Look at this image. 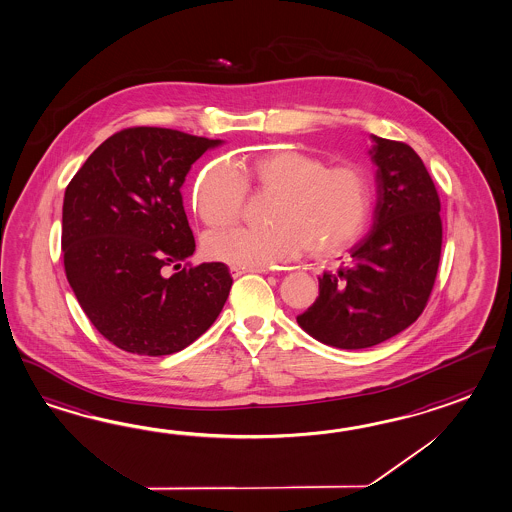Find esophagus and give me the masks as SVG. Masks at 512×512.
<instances>
[{
	"mask_svg": "<svg viewBox=\"0 0 512 512\" xmlns=\"http://www.w3.org/2000/svg\"><path fill=\"white\" fill-rule=\"evenodd\" d=\"M229 272H231L233 277H240L242 273L248 272L266 273L268 272V268H242V266H231Z\"/></svg>",
	"mask_w": 512,
	"mask_h": 512,
	"instance_id": "1",
	"label": "esophagus"
}]
</instances>
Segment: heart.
<instances>
[{
	"mask_svg": "<svg viewBox=\"0 0 512 512\" xmlns=\"http://www.w3.org/2000/svg\"><path fill=\"white\" fill-rule=\"evenodd\" d=\"M248 187L273 198L266 216L272 226L207 235L204 250L215 261L259 268L290 261L303 250L329 259L358 242L373 209V182L362 165H329L314 154L279 148L240 161L237 169L222 161L205 167L194 183V211L207 228L233 226Z\"/></svg>",
	"mask_w": 512,
	"mask_h": 512,
	"instance_id": "heart-1",
	"label": "heart"
}]
</instances>
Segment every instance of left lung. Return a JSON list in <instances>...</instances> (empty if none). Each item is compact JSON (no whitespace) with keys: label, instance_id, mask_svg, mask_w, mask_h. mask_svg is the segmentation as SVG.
<instances>
[{"label":"left lung","instance_id":"1","mask_svg":"<svg viewBox=\"0 0 512 512\" xmlns=\"http://www.w3.org/2000/svg\"><path fill=\"white\" fill-rule=\"evenodd\" d=\"M373 137V229L319 281V296L297 316L312 338L338 349H365L397 336L419 318L441 259V202L413 148Z\"/></svg>","mask_w":512,"mask_h":512}]
</instances>
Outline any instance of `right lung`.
Masks as SVG:
<instances>
[{
	"mask_svg": "<svg viewBox=\"0 0 512 512\" xmlns=\"http://www.w3.org/2000/svg\"><path fill=\"white\" fill-rule=\"evenodd\" d=\"M220 139L136 126L108 137L69 182L62 250L69 286L93 327L126 353H178L209 329L233 279L194 253L182 185ZM171 269H176L174 274Z\"/></svg>",
	"mask_w": 512,
	"mask_h": 512,
	"instance_id": "add662e5",
	"label": "right lung"
}]
</instances>
